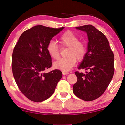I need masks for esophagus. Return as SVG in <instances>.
<instances>
[{"instance_id": "1", "label": "esophagus", "mask_w": 125, "mask_h": 125, "mask_svg": "<svg viewBox=\"0 0 125 125\" xmlns=\"http://www.w3.org/2000/svg\"><path fill=\"white\" fill-rule=\"evenodd\" d=\"M69 74V73L67 72H64V71L62 72V74L64 75V76H65V75H66V74Z\"/></svg>"}]
</instances>
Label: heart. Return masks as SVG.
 <instances>
[{
	"label": "heart",
	"mask_w": 125,
	"mask_h": 125,
	"mask_svg": "<svg viewBox=\"0 0 125 125\" xmlns=\"http://www.w3.org/2000/svg\"><path fill=\"white\" fill-rule=\"evenodd\" d=\"M60 45L61 48L68 47L66 53L67 57L61 59L54 63V66L62 71H69L74 65L77 60L81 61L87 53V45L74 32L67 31L62 34L59 39ZM47 51L49 56L54 60L60 57V48L53 41L49 42L47 45Z\"/></svg>",
	"instance_id": "b5f03b06"
}]
</instances>
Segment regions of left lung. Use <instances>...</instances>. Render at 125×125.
Segmentation results:
<instances>
[{"label": "left lung", "instance_id": "obj_1", "mask_svg": "<svg viewBox=\"0 0 125 125\" xmlns=\"http://www.w3.org/2000/svg\"><path fill=\"white\" fill-rule=\"evenodd\" d=\"M86 32L88 37L87 53L78 69L88 70L86 74L75 72L77 81L73 91L78 98L93 101L103 94L112 81L114 72V54L105 35L92 25L77 27Z\"/></svg>", "mask_w": 125, "mask_h": 125}]
</instances>
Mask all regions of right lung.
I'll return each instance as SVG.
<instances>
[{
  "label": "right lung",
  "instance_id": "1",
  "mask_svg": "<svg viewBox=\"0 0 125 125\" xmlns=\"http://www.w3.org/2000/svg\"><path fill=\"white\" fill-rule=\"evenodd\" d=\"M64 28L36 25L25 31L15 46L12 57L13 77L21 93L32 101L39 102L49 98L62 77L59 69L44 71L52 65L47 44Z\"/></svg>",
  "mask_w": 125,
  "mask_h": 125
}]
</instances>
